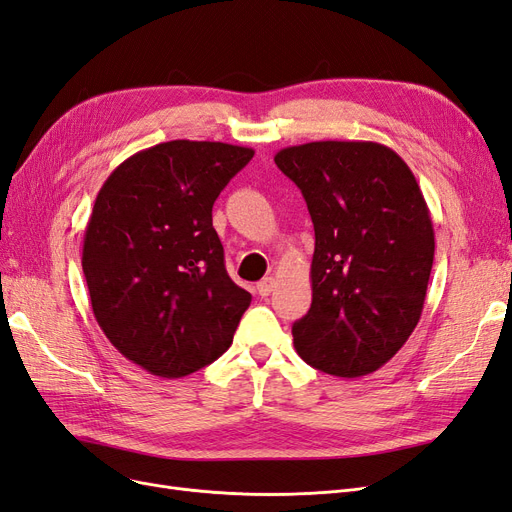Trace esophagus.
Instances as JSON below:
<instances>
[{"mask_svg": "<svg viewBox=\"0 0 512 512\" xmlns=\"http://www.w3.org/2000/svg\"><path fill=\"white\" fill-rule=\"evenodd\" d=\"M273 288H275V280H273V277H265V280H260V282L256 284V290H258L260 297H269V294L273 292Z\"/></svg>", "mask_w": 512, "mask_h": 512, "instance_id": "1", "label": "esophagus"}]
</instances>
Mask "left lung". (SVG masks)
Instances as JSON below:
<instances>
[{
	"label": "left lung",
	"mask_w": 512,
	"mask_h": 512,
	"mask_svg": "<svg viewBox=\"0 0 512 512\" xmlns=\"http://www.w3.org/2000/svg\"><path fill=\"white\" fill-rule=\"evenodd\" d=\"M312 215V307L292 324L301 359L339 378L391 361L423 312L433 224L408 164L371 141L277 151Z\"/></svg>",
	"instance_id": "left-lung-1"
}]
</instances>
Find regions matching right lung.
Listing matches in <instances>:
<instances>
[{
  "label": "right lung",
  "instance_id": "1",
  "mask_svg": "<svg viewBox=\"0 0 512 512\" xmlns=\"http://www.w3.org/2000/svg\"><path fill=\"white\" fill-rule=\"evenodd\" d=\"M254 149L168 141L134 153L100 188L85 228L94 316L128 361L183 378L232 344L252 294L230 280L211 209Z\"/></svg>",
  "mask_w": 512,
  "mask_h": 512
}]
</instances>
